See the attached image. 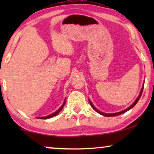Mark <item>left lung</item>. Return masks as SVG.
<instances>
[{
    "label": "left lung",
    "instance_id": "8db88e82",
    "mask_svg": "<svg viewBox=\"0 0 154 154\" xmlns=\"http://www.w3.org/2000/svg\"><path fill=\"white\" fill-rule=\"evenodd\" d=\"M143 89H144V85H143V87H142V90H141V92H140V95H139L138 97L137 98V100H136L135 101H134V102L133 103V104H132L130 106L128 107V109H125V110L121 111V112H118V113H102V112H101V111H98L97 109L95 108V107L94 106V105L92 104V102H90V101H89V102H90V105H91L92 107V109H93L95 111H97V112L98 113H100V114L102 115V116H119V115H120V114H122V113H125V112H126V111H129L130 109H131L132 108H133V107H134V106H135V104H137V103L139 100H140V99L141 96H142V92H143Z\"/></svg>",
    "mask_w": 154,
    "mask_h": 154
}]
</instances>
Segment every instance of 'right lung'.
<instances>
[{
    "instance_id": "1",
    "label": "right lung",
    "mask_w": 154,
    "mask_h": 154,
    "mask_svg": "<svg viewBox=\"0 0 154 154\" xmlns=\"http://www.w3.org/2000/svg\"><path fill=\"white\" fill-rule=\"evenodd\" d=\"M65 102H66V101H64V104H62V106L60 107V109H58L57 111H55V112L54 113H52V114H50V115H49V116H45V117H41V118H39V119H50V118H52V117H53V116H56L57 114H58L59 113H60V111L62 110V108L63 107H64V104H65Z\"/></svg>"
}]
</instances>
